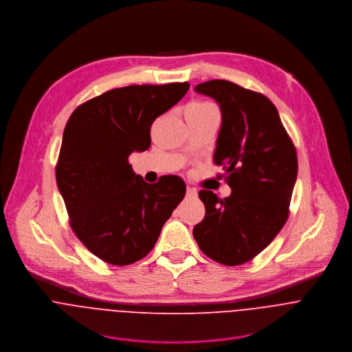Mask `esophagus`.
I'll list each match as a JSON object with an SVG mask.
<instances>
[{
	"label": "esophagus",
	"instance_id": "1",
	"mask_svg": "<svg viewBox=\"0 0 352 352\" xmlns=\"http://www.w3.org/2000/svg\"><path fill=\"white\" fill-rule=\"evenodd\" d=\"M198 197V191L195 188H191V187H187V198H191V199H195Z\"/></svg>",
	"mask_w": 352,
	"mask_h": 352
}]
</instances>
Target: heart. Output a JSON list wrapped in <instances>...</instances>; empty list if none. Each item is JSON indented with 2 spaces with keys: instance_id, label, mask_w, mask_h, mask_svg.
Wrapping results in <instances>:
<instances>
[{
  "instance_id": "b5f03b06",
  "label": "heart",
  "mask_w": 352,
  "mask_h": 352,
  "mask_svg": "<svg viewBox=\"0 0 352 352\" xmlns=\"http://www.w3.org/2000/svg\"><path fill=\"white\" fill-rule=\"evenodd\" d=\"M191 107H195V108H199V109H207V108H214L211 104L208 102H194L191 104Z\"/></svg>"
}]
</instances>
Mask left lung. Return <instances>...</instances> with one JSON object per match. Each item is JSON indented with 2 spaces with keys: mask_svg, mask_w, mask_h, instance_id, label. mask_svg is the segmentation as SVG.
<instances>
[{
  "mask_svg": "<svg viewBox=\"0 0 352 352\" xmlns=\"http://www.w3.org/2000/svg\"><path fill=\"white\" fill-rule=\"evenodd\" d=\"M219 104L222 126L214 162L232 188L219 199L201 190L203 221L194 228L201 252L223 265L252 260L276 237L289 218L298 160L276 107L258 92L225 80L195 87Z\"/></svg>",
  "mask_w": 352,
  "mask_h": 352,
  "instance_id": "1",
  "label": "left lung"
}]
</instances>
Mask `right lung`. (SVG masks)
<instances>
[{
	"instance_id": "add662e5",
	"label": "right lung",
	"mask_w": 352,
	"mask_h": 352,
	"mask_svg": "<svg viewBox=\"0 0 352 352\" xmlns=\"http://www.w3.org/2000/svg\"><path fill=\"white\" fill-rule=\"evenodd\" d=\"M188 88L172 82L111 89L78 105L66 123L58 190L77 239L105 263L129 265L145 257L186 195L179 176L144 182L129 155L149 149L153 122Z\"/></svg>"
}]
</instances>
